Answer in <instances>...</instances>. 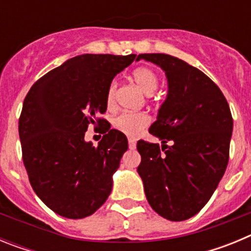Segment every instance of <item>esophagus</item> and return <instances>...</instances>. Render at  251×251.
I'll return each mask as SVG.
<instances>
[{"label": "esophagus", "instance_id": "34e87169", "mask_svg": "<svg viewBox=\"0 0 251 251\" xmlns=\"http://www.w3.org/2000/svg\"><path fill=\"white\" fill-rule=\"evenodd\" d=\"M136 141H134V139H132V138H129L128 139V146H129V148L130 150H134V148H136Z\"/></svg>", "mask_w": 251, "mask_h": 251}]
</instances>
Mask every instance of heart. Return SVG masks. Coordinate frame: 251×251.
Wrapping results in <instances>:
<instances>
[{
  "mask_svg": "<svg viewBox=\"0 0 251 251\" xmlns=\"http://www.w3.org/2000/svg\"><path fill=\"white\" fill-rule=\"evenodd\" d=\"M132 79L139 86V89L147 95L152 94L158 86V76L152 69L147 66H139L134 69L132 73ZM115 86H117L115 81H112L106 92V104L109 106L114 100ZM148 123H150V118L145 113L123 112L113 119L112 126L114 129L119 130L126 136L136 137L147 127Z\"/></svg>",
  "mask_w": 251,
  "mask_h": 251,
  "instance_id": "obj_1",
  "label": "heart"
}]
</instances>
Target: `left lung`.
Here are the masks:
<instances>
[{"mask_svg": "<svg viewBox=\"0 0 251 251\" xmlns=\"http://www.w3.org/2000/svg\"><path fill=\"white\" fill-rule=\"evenodd\" d=\"M141 59L165 72L168 90L150 127L162 146L138 141L137 171L157 214L187 220L207 203L225 174L232 134L229 104L207 75L183 60L166 54H141L136 60Z\"/></svg>", "mask_w": 251, "mask_h": 251, "instance_id": "obj_1", "label": "left lung"}]
</instances>
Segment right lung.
I'll return each mask as SVG.
<instances>
[{
    "mask_svg": "<svg viewBox=\"0 0 251 251\" xmlns=\"http://www.w3.org/2000/svg\"><path fill=\"white\" fill-rule=\"evenodd\" d=\"M136 55L83 54L66 60L31 86L19 121L22 158L40 200L57 215L83 219L112 192L127 137L99 115L117 74ZM107 133L98 148L83 139L89 124Z\"/></svg>",
    "mask_w": 251,
    "mask_h": 251,
    "instance_id": "add662e5",
    "label": "right lung"
}]
</instances>
